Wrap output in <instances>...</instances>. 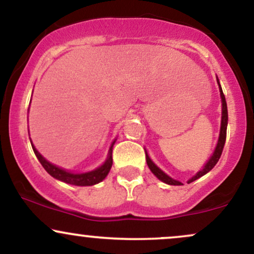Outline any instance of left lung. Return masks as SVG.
I'll return each mask as SVG.
<instances>
[{
  "label": "left lung",
  "instance_id": "8db88e82",
  "mask_svg": "<svg viewBox=\"0 0 254 254\" xmlns=\"http://www.w3.org/2000/svg\"><path fill=\"white\" fill-rule=\"evenodd\" d=\"M217 83H218V87H220V94H221V100H222V119H221V129H220V137H218V142H217V145L216 148H215V151L214 154H212L210 159L208 160V162H206L205 165H204L203 170H200L196 176H193L191 178V179H189L188 184H190L192 182H194V180H197L198 178L203 177L204 174L208 173L209 171H211L212 168H214V166L217 164V161L220 160L221 157V154H222V150H223V147H224V143H226V136H227V124H228V110H227V103H226V98H224V94L222 92V88H221V84L218 82V78H217ZM145 159H147V165L148 167L150 168V171L153 172V174L155 176L157 179H160L161 182H164L166 184H168V185H183L182 183L178 182V180H174L173 178H171L170 176H167V174L165 173V172H162L160 170L157 166L154 164L153 161L150 160L149 155L147 154V151H145Z\"/></svg>",
  "mask_w": 254,
  "mask_h": 254
}]
</instances>
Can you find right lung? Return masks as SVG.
Wrapping results in <instances>:
<instances>
[{
	"instance_id": "add662e5",
	"label": "right lung",
	"mask_w": 254,
	"mask_h": 254,
	"mask_svg": "<svg viewBox=\"0 0 254 254\" xmlns=\"http://www.w3.org/2000/svg\"><path fill=\"white\" fill-rule=\"evenodd\" d=\"M116 141L112 142L111 144L110 150H109V155H107L106 161L104 162L100 167H98L97 170L87 172V173H71V172H68L63 168L57 167V166L52 165L51 162H49L48 160L44 159V157L40 155V153L36 149L33 144H32V148H33L34 154H36L37 159L39 160V162L42 164V166L45 168V171L48 172L50 176H52L56 179L61 180V182L70 184V185H76V186H92L95 185V184L103 182V180L106 178L107 174L112 167V147L115 144Z\"/></svg>"
}]
</instances>
